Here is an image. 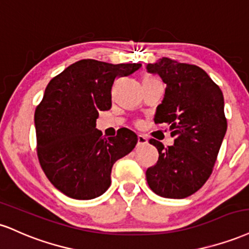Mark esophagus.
Returning <instances> with one entry per match:
<instances>
[{"label": "esophagus", "instance_id": "obj_1", "mask_svg": "<svg viewBox=\"0 0 249 249\" xmlns=\"http://www.w3.org/2000/svg\"><path fill=\"white\" fill-rule=\"evenodd\" d=\"M148 143L147 137L143 136V135H139L137 136V145H144Z\"/></svg>", "mask_w": 249, "mask_h": 249}]
</instances>
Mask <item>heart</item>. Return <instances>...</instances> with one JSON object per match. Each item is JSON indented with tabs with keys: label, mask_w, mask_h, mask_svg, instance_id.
<instances>
[{
	"label": "heart",
	"mask_w": 249,
	"mask_h": 249,
	"mask_svg": "<svg viewBox=\"0 0 249 249\" xmlns=\"http://www.w3.org/2000/svg\"><path fill=\"white\" fill-rule=\"evenodd\" d=\"M144 79H148V80H156V77H151V75H147Z\"/></svg>",
	"instance_id": "heart-1"
}]
</instances>
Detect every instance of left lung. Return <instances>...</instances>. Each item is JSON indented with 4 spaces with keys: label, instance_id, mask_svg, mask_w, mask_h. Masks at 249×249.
Instances as JSON below:
<instances>
[{
    "label": "left lung",
    "instance_id": "left-lung-1",
    "mask_svg": "<svg viewBox=\"0 0 249 249\" xmlns=\"http://www.w3.org/2000/svg\"><path fill=\"white\" fill-rule=\"evenodd\" d=\"M166 84L155 124L169 125L174 145L164 148L151 139L159 160L145 172L148 185L156 195L182 199L197 192L211 176L227 130L224 95L200 67L160 58L145 66Z\"/></svg>",
    "mask_w": 249,
    "mask_h": 249
}]
</instances>
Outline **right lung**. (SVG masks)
<instances>
[{
    "instance_id": "right-lung-1",
    "label": "right lung",
    "mask_w": 249,
    "mask_h": 249,
    "mask_svg": "<svg viewBox=\"0 0 249 249\" xmlns=\"http://www.w3.org/2000/svg\"><path fill=\"white\" fill-rule=\"evenodd\" d=\"M141 64H108L83 59L51 79L35 112L37 155L46 177L67 197L89 200L110 185L116 160L135 148L137 135L127 128L102 137L95 128L100 110L112 107L115 78Z\"/></svg>"
}]
</instances>
